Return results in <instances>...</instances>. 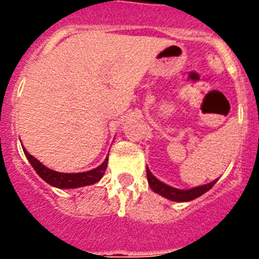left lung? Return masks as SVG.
I'll return each mask as SVG.
<instances>
[{
    "instance_id": "obj_1",
    "label": "left lung",
    "mask_w": 259,
    "mask_h": 259,
    "mask_svg": "<svg viewBox=\"0 0 259 259\" xmlns=\"http://www.w3.org/2000/svg\"><path fill=\"white\" fill-rule=\"evenodd\" d=\"M146 176H148V183H149V187L152 188L153 192L158 193L162 197L167 198V200L175 201V202H188V201L200 197L203 193H206L209 189H211L215 183L218 182V179H215L212 182L207 183V184L198 185V187H194V188L191 189H178L174 188V187H170L168 184H164L161 180H158L150 172L148 166H146Z\"/></svg>"
}]
</instances>
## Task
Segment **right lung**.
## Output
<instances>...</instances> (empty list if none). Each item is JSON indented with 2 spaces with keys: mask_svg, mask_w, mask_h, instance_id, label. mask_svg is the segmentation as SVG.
Instances as JSON below:
<instances>
[{
  "mask_svg": "<svg viewBox=\"0 0 259 259\" xmlns=\"http://www.w3.org/2000/svg\"><path fill=\"white\" fill-rule=\"evenodd\" d=\"M23 148V152L26 154L27 159L29 161L31 166L35 168L36 174L40 176L41 179L45 180L48 184L56 187L59 189H72V188H80V187H85V185H92L95 183L100 182L101 178L104 176L105 171H106L107 167V157L105 158V161L93 170L85 171V172H58V171H54L49 167L44 166L38 159H36L33 155L29 154L24 146Z\"/></svg>",
  "mask_w": 259,
  "mask_h": 259,
  "instance_id": "right-lung-1",
  "label": "right lung"
}]
</instances>
